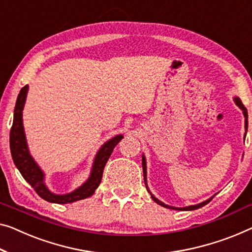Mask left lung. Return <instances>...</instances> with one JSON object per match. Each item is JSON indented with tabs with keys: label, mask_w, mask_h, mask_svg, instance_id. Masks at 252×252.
Listing matches in <instances>:
<instances>
[{
	"label": "left lung",
	"mask_w": 252,
	"mask_h": 252,
	"mask_svg": "<svg viewBox=\"0 0 252 252\" xmlns=\"http://www.w3.org/2000/svg\"><path fill=\"white\" fill-rule=\"evenodd\" d=\"M233 100H234V103L236 104V106H239V107H240V110H242V113H243V115H245V127H246L245 139H246L247 131H248V112H247V108L245 107V105L242 104L241 99H240L239 97H234ZM142 171H144L145 186H146V188H147V191H148V192L150 193V196H152L153 200L155 201V202H157V204H158V205L163 206V207H165V208H170V209H174V210H194V209H198V208L204 207L205 205H207L208 202H209L210 200H212V199H213L214 197H215V194H214L213 197H210L209 199H207V200H205V201L200 202V204H197V205H191V206H187V207H173V206H168V205H166V204H164V202H162L160 200H158V199H157L155 196H154V194H153L152 192H150V190H149V188H148V185H147V163H146V157H145V155H142Z\"/></svg>",
	"instance_id": "left-lung-1"
}]
</instances>
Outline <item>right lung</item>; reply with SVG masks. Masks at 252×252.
Instances as JSON below:
<instances>
[{
    "label": "right lung",
    "instance_id": "add662e5",
    "mask_svg": "<svg viewBox=\"0 0 252 252\" xmlns=\"http://www.w3.org/2000/svg\"><path fill=\"white\" fill-rule=\"evenodd\" d=\"M28 89L29 87L27 85L19 93L16 107H14L12 127L10 131V149L14 165L21 173L22 178L35 189L38 196L48 202L70 204V202L93 196L102 181L105 164L107 163L115 146L121 141V139H123V136L118 134V136L108 139L104 145L100 146L95 158H94L89 178L80 187L65 194H56L52 192L45 185V173L43 170L30 155L27 139H26L24 122H22V111H24L26 98H27Z\"/></svg>",
    "mask_w": 252,
    "mask_h": 252
}]
</instances>
